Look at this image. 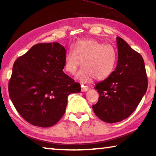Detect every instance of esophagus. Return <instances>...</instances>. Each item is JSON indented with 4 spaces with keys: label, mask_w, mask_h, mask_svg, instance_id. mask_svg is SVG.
Segmentation results:
<instances>
[{
    "label": "esophagus",
    "mask_w": 156,
    "mask_h": 156,
    "mask_svg": "<svg viewBox=\"0 0 156 156\" xmlns=\"http://www.w3.org/2000/svg\"><path fill=\"white\" fill-rule=\"evenodd\" d=\"M81 90H82V91L85 92V91L89 90V87L87 86L83 85V84H82V85H81Z\"/></svg>",
    "instance_id": "obj_1"
}]
</instances>
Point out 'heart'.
I'll use <instances>...</instances> for the list:
<instances>
[{
    "label": "heart",
    "mask_w": 156,
    "mask_h": 156,
    "mask_svg": "<svg viewBox=\"0 0 156 156\" xmlns=\"http://www.w3.org/2000/svg\"><path fill=\"white\" fill-rule=\"evenodd\" d=\"M117 58V53L112 45L95 40H81L66 55L65 69L69 74L74 75L82 65L83 67L76 77L78 81L87 83L94 78L102 80L112 74Z\"/></svg>",
    "instance_id": "obj_1"
}]
</instances>
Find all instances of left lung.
<instances>
[{
  "instance_id": "obj_1",
  "label": "left lung",
  "mask_w": 156,
  "mask_h": 156,
  "mask_svg": "<svg viewBox=\"0 0 156 156\" xmlns=\"http://www.w3.org/2000/svg\"><path fill=\"white\" fill-rule=\"evenodd\" d=\"M118 59L115 69L95 87L99 98L93 110L100 120L108 123L127 118L138 107L147 89L144 60L120 37H116Z\"/></svg>"
}]
</instances>
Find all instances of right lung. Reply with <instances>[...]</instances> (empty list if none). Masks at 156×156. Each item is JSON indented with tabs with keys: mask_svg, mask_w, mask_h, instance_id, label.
Masks as SVG:
<instances>
[{
	"mask_svg": "<svg viewBox=\"0 0 156 156\" xmlns=\"http://www.w3.org/2000/svg\"><path fill=\"white\" fill-rule=\"evenodd\" d=\"M66 49L58 43H39L18 57L13 66L9 95L23 119L49 127L64 115L67 97L80 84L63 72Z\"/></svg>",
	"mask_w": 156,
	"mask_h": 156,
	"instance_id": "1",
	"label": "right lung"
}]
</instances>
